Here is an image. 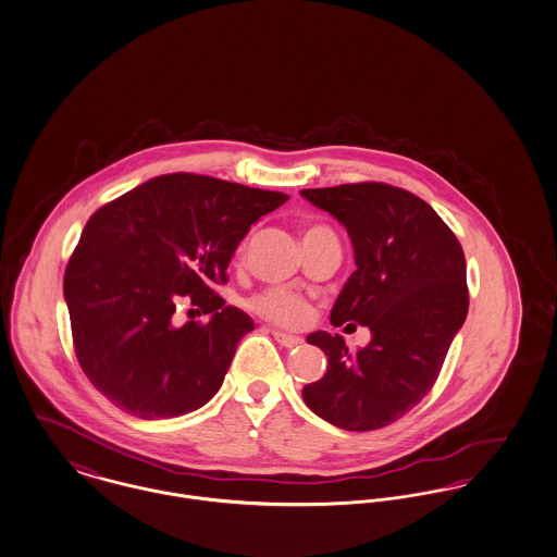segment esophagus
Here are the masks:
<instances>
[{"label": "esophagus", "mask_w": 557, "mask_h": 557, "mask_svg": "<svg viewBox=\"0 0 557 557\" xmlns=\"http://www.w3.org/2000/svg\"><path fill=\"white\" fill-rule=\"evenodd\" d=\"M272 335H274L276 344H278V346H283V348H287V350L297 348V346L301 344V339H299L297 335H289V333H283V331H272Z\"/></svg>", "instance_id": "34e87169"}]
</instances>
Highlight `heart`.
<instances>
[{
    "instance_id": "heart-1",
    "label": "heart",
    "mask_w": 557,
    "mask_h": 557,
    "mask_svg": "<svg viewBox=\"0 0 557 557\" xmlns=\"http://www.w3.org/2000/svg\"><path fill=\"white\" fill-rule=\"evenodd\" d=\"M249 306L256 314L264 317L265 321L281 326H299L312 317V306L308 304V299L289 289H265L251 297Z\"/></svg>"
}]
</instances>
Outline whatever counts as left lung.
Returning a JSON list of instances; mask_svg holds the SVG:
<instances>
[{
    "label": "left lung",
    "mask_w": 557,
    "mask_h": 557,
    "mask_svg": "<svg viewBox=\"0 0 557 557\" xmlns=\"http://www.w3.org/2000/svg\"><path fill=\"white\" fill-rule=\"evenodd\" d=\"M301 197L342 222L354 247L356 270L331 322L371 331L369 346L358 351H348L342 335H308V344L326 354L329 369L301 389L304 403L342 430H380L432 389L466 322L463 249L423 199L383 182L308 188Z\"/></svg>",
    "instance_id": "left-lung-1"
}]
</instances>
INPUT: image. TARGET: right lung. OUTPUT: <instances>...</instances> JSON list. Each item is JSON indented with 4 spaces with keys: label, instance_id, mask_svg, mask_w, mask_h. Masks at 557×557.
Wrapping results in <instances>:
<instances>
[{
    "label": "right lung",
    "instance_id": "1",
    "mask_svg": "<svg viewBox=\"0 0 557 557\" xmlns=\"http://www.w3.org/2000/svg\"><path fill=\"white\" fill-rule=\"evenodd\" d=\"M287 199L218 177L168 174L100 207L64 272L73 346L91 385L140 419L209 403L240 337L253 331L211 285L228 281L251 224ZM182 296L210 322L174 327Z\"/></svg>",
    "mask_w": 557,
    "mask_h": 557
}]
</instances>
